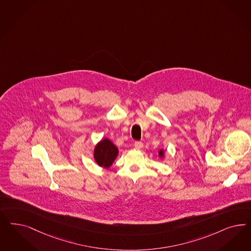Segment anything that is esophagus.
Here are the masks:
<instances>
[{"instance_id": "1", "label": "esophagus", "mask_w": 251, "mask_h": 251, "mask_svg": "<svg viewBox=\"0 0 251 251\" xmlns=\"http://www.w3.org/2000/svg\"><path fill=\"white\" fill-rule=\"evenodd\" d=\"M134 145H135V148H136V149H138V150L143 148V143H142L141 141H136Z\"/></svg>"}]
</instances>
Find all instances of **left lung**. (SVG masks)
<instances>
[{
  "instance_id": "1",
  "label": "left lung",
  "mask_w": 251,
  "mask_h": 251,
  "mask_svg": "<svg viewBox=\"0 0 251 251\" xmlns=\"http://www.w3.org/2000/svg\"><path fill=\"white\" fill-rule=\"evenodd\" d=\"M159 154H160V156L162 157V156H163V151H160V152H159Z\"/></svg>"
}]
</instances>
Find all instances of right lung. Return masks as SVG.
<instances>
[{
    "label": "right lung",
    "mask_w": 251,
    "mask_h": 251,
    "mask_svg": "<svg viewBox=\"0 0 251 251\" xmlns=\"http://www.w3.org/2000/svg\"><path fill=\"white\" fill-rule=\"evenodd\" d=\"M117 154L118 149L113 145L112 141L105 138L96 146L94 151V158L100 166L108 168L113 164Z\"/></svg>",
    "instance_id": "1"
}]
</instances>
